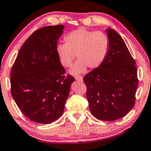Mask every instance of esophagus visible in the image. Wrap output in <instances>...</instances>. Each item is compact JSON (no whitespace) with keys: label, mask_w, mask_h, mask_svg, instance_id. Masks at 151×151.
<instances>
[{"label":"esophagus","mask_w":151,"mask_h":151,"mask_svg":"<svg viewBox=\"0 0 151 151\" xmlns=\"http://www.w3.org/2000/svg\"><path fill=\"white\" fill-rule=\"evenodd\" d=\"M75 79L78 81H83V77L81 76H76Z\"/></svg>","instance_id":"34e87169"}]
</instances>
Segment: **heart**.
Here are the masks:
<instances>
[{"label": "heart", "instance_id": "1", "mask_svg": "<svg viewBox=\"0 0 151 151\" xmlns=\"http://www.w3.org/2000/svg\"><path fill=\"white\" fill-rule=\"evenodd\" d=\"M65 41V44L57 46L56 52L59 62L65 68L70 67L76 56L78 60L70 70L73 75L85 73L88 67L99 68L109 52V38L101 31L80 28L68 34Z\"/></svg>", "mask_w": 151, "mask_h": 151}]
</instances>
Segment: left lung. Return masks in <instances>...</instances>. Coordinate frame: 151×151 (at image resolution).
I'll return each instance as SVG.
<instances>
[{
	"label": "left lung",
	"mask_w": 151,
	"mask_h": 151,
	"mask_svg": "<svg viewBox=\"0 0 151 151\" xmlns=\"http://www.w3.org/2000/svg\"><path fill=\"white\" fill-rule=\"evenodd\" d=\"M109 52L104 62L84 76L91 114L104 121L124 117L135 104L138 80L135 61L124 40L114 29H106Z\"/></svg>",
	"instance_id": "left-lung-1"
}]
</instances>
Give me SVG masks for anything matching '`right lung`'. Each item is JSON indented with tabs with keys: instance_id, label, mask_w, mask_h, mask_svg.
I'll use <instances>...</instances> for the list:
<instances>
[{
	"instance_id": "1",
	"label": "right lung",
	"mask_w": 151,
	"mask_h": 151,
	"mask_svg": "<svg viewBox=\"0 0 151 151\" xmlns=\"http://www.w3.org/2000/svg\"><path fill=\"white\" fill-rule=\"evenodd\" d=\"M63 25L35 31L19 50L11 72V92L22 113L33 122L49 124L61 117L73 76L65 78L57 57Z\"/></svg>"
}]
</instances>
